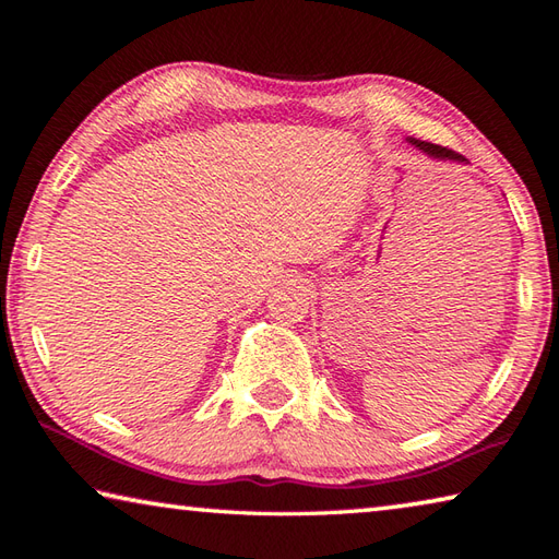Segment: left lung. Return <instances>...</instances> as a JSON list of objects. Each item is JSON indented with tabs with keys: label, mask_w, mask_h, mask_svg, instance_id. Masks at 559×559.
Segmentation results:
<instances>
[{
	"label": "left lung",
	"mask_w": 559,
	"mask_h": 559,
	"mask_svg": "<svg viewBox=\"0 0 559 559\" xmlns=\"http://www.w3.org/2000/svg\"><path fill=\"white\" fill-rule=\"evenodd\" d=\"M406 141H408L411 146H415V148H420L423 153H427V156H430V158H437V160H451V163H466V158L459 156V153L449 151V148H444V146L430 144V141H420V139H413V136H408Z\"/></svg>",
	"instance_id": "8db88e82"
}]
</instances>
